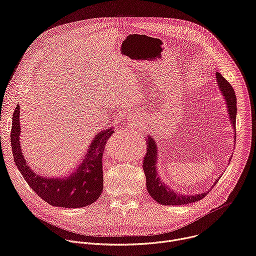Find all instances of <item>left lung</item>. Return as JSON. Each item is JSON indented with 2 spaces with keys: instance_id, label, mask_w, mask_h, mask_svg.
<instances>
[{
  "instance_id": "8db88e82",
  "label": "left lung",
  "mask_w": 256,
  "mask_h": 256,
  "mask_svg": "<svg viewBox=\"0 0 256 256\" xmlns=\"http://www.w3.org/2000/svg\"><path fill=\"white\" fill-rule=\"evenodd\" d=\"M216 82L218 86V90L221 91L226 106H227V112L229 116V120L232 124L233 130H234V140H236V116H237V99L235 95V91L230 85V83L218 72H216ZM146 142H147V153H146L144 160H142V169L146 176V186H147L148 192L152 196L153 200H155L157 202L163 204V206H182L188 204L192 202H198L202 200L208 192L216 186L218 180L220 177L216 178L212 186H210V190L196 194H184L182 192H175L171 190L169 186H167L165 182L161 179L158 173L157 169V163H158V148L156 140L153 136H147L146 138ZM230 161V159H229Z\"/></svg>"
}]
</instances>
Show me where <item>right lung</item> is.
Here are the masks:
<instances>
[{
	"label": "right lung",
	"mask_w": 256,
	"mask_h": 256,
	"mask_svg": "<svg viewBox=\"0 0 256 256\" xmlns=\"http://www.w3.org/2000/svg\"><path fill=\"white\" fill-rule=\"evenodd\" d=\"M20 106L17 105L11 130L15 164L28 186L44 202L54 206L75 208L95 202L103 190L102 155L106 142L114 132V126L95 134L78 167L66 177H44L27 164L20 144Z\"/></svg>",
	"instance_id": "1"
}]
</instances>
